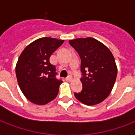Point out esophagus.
Here are the masks:
<instances>
[{
	"label": "esophagus",
	"mask_w": 135,
	"mask_h": 135,
	"mask_svg": "<svg viewBox=\"0 0 135 135\" xmlns=\"http://www.w3.org/2000/svg\"><path fill=\"white\" fill-rule=\"evenodd\" d=\"M65 80H66L67 82H70V81H71V80H72V76H69L67 78H66Z\"/></svg>",
	"instance_id": "34e87169"
}]
</instances>
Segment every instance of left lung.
Returning <instances> with one entry per match:
<instances>
[{"label":"left lung","instance_id":"left-lung-1","mask_svg":"<svg viewBox=\"0 0 135 135\" xmlns=\"http://www.w3.org/2000/svg\"><path fill=\"white\" fill-rule=\"evenodd\" d=\"M69 42L81 59L83 90L74 95L88 106L99 104L110 94L115 84L118 69L114 57L106 45L93 38Z\"/></svg>","mask_w":135,"mask_h":135}]
</instances>
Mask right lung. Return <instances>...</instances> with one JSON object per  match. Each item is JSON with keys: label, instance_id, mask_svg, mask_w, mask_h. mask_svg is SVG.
I'll return each instance as SVG.
<instances>
[{"label": "right lung", "instance_id": "1", "mask_svg": "<svg viewBox=\"0 0 135 135\" xmlns=\"http://www.w3.org/2000/svg\"><path fill=\"white\" fill-rule=\"evenodd\" d=\"M64 41L41 38L21 53L16 64V76L22 92L31 102L44 105L57 96L62 81L56 78V68L50 62V57Z\"/></svg>", "mask_w": 135, "mask_h": 135}]
</instances>
